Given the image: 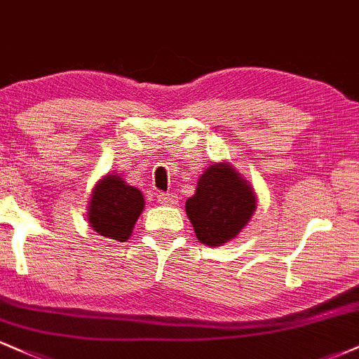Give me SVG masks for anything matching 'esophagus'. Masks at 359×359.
<instances>
[{
	"instance_id": "esophagus-1",
	"label": "esophagus",
	"mask_w": 359,
	"mask_h": 359,
	"mask_svg": "<svg viewBox=\"0 0 359 359\" xmlns=\"http://www.w3.org/2000/svg\"><path fill=\"white\" fill-rule=\"evenodd\" d=\"M158 203L160 204H167V205H172V204H177L179 203V197L175 196L174 192H167V194H158Z\"/></svg>"
}]
</instances>
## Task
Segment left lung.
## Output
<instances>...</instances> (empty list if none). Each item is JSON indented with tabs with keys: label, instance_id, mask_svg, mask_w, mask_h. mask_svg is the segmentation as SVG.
I'll list each match as a JSON object with an SVG mask.
<instances>
[{
	"label": "left lung",
	"instance_id": "left-lung-1",
	"mask_svg": "<svg viewBox=\"0 0 359 359\" xmlns=\"http://www.w3.org/2000/svg\"><path fill=\"white\" fill-rule=\"evenodd\" d=\"M255 192L228 163H212L199 177L196 194L185 203L197 240L208 246L231 241L251 219Z\"/></svg>",
	"mask_w": 359,
	"mask_h": 359
}]
</instances>
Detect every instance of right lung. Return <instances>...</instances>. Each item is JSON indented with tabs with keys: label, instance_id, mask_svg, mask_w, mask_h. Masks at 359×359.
<instances>
[{
	"label": "right lung",
	"instance_id": "obj_1",
	"mask_svg": "<svg viewBox=\"0 0 359 359\" xmlns=\"http://www.w3.org/2000/svg\"><path fill=\"white\" fill-rule=\"evenodd\" d=\"M145 205L142 192L116 175L100 180L90 197L88 219L90 228L109 240L126 241Z\"/></svg>",
	"mask_w": 359,
	"mask_h": 359
}]
</instances>
